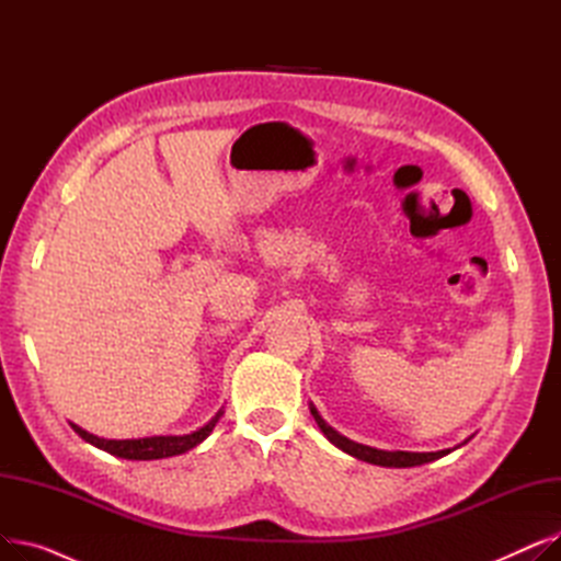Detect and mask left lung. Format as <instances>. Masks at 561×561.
<instances>
[{"mask_svg":"<svg viewBox=\"0 0 561 561\" xmlns=\"http://www.w3.org/2000/svg\"><path fill=\"white\" fill-rule=\"evenodd\" d=\"M311 416L313 421L318 423L320 432L325 434L332 444L336 448H341L343 453L357 457L362 461H368V463H375V466H387V468H409V466H421V463H430L434 459H440L446 457L448 453H453L455 448H448V450H438V453H404V450H377V448H370V446H362V444H355V440L345 438L343 434H339L334 427H330L325 421H322V416L316 411V407L311 404ZM459 448V446H457Z\"/></svg>","mask_w":561,"mask_h":561,"instance_id":"obj_1","label":"left lung"}]
</instances>
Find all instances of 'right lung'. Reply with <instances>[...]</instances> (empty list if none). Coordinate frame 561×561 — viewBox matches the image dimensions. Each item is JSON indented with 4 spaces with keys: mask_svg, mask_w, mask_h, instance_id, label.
I'll list each match as a JSON object with an SVG mask.
<instances>
[{
    "mask_svg": "<svg viewBox=\"0 0 561 561\" xmlns=\"http://www.w3.org/2000/svg\"><path fill=\"white\" fill-rule=\"evenodd\" d=\"M220 416H222V409L204 427H199L191 434H182V436H145V438H123V440L100 438L91 432L81 430L75 423H70V425L83 440H88V444L100 448V450H106L108 455L123 457V459H136V461H150V459H165V457H174V455H184L191 448L199 446L202 440L211 434V430L216 427Z\"/></svg>",
    "mask_w": 561,
    "mask_h": 561,
    "instance_id": "add662e5",
    "label": "right lung"
}]
</instances>
